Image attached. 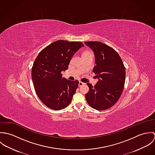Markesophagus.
I'll list each match as a JSON object with an SVG mask.
<instances>
[{"label":"esophagus","instance_id":"esophagus-1","mask_svg":"<svg viewBox=\"0 0 155 155\" xmlns=\"http://www.w3.org/2000/svg\"><path fill=\"white\" fill-rule=\"evenodd\" d=\"M85 84H84V83H83V82H79V87H82V85H84Z\"/></svg>","mask_w":155,"mask_h":155}]
</instances>
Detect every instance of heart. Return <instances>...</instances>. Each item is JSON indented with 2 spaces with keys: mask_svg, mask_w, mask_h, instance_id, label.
<instances>
[{
  "mask_svg": "<svg viewBox=\"0 0 155 155\" xmlns=\"http://www.w3.org/2000/svg\"><path fill=\"white\" fill-rule=\"evenodd\" d=\"M86 52H87V51H86Z\"/></svg>",
  "mask_w": 155,
  "mask_h": 155,
  "instance_id": "1",
  "label": "heart"
}]
</instances>
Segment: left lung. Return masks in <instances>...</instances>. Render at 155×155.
<instances>
[{
	"instance_id": "left-lung-1",
	"label": "left lung",
	"mask_w": 155,
	"mask_h": 155,
	"mask_svg": "<svg viewBox=\"0 0 155 155\" xmlns=\"http://www.w3.org/2000/svg\"><path fill=\"white\" fill-rule=\"evenodd\" d=\"M85 44L94 52L95 66L93 72L98 79L94 87L87 84L89 92L85 98L91 107L104 110L115 104L122 93L125 67L118 53L110 46L98 41L85 42Z\"/></svg>"
}]
</instances>
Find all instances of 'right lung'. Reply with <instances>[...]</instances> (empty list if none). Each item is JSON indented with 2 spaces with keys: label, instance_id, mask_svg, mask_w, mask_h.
Here are the masks:
<instances>
[{
  "label": "right lung",
  "instance_id": "1",
  "mask_svg": "<svg viewBox=\"0 0 155 155\" xmlns=\"http://www.w3.org/2000/svg\"><path fill=\"white\" fill-rule=\"evenodd\" d=\"M84 46L81 42L59 40L42 49L35 60L31 78L36 94L46 106L54 110L67 107L78 87V80L62 77L74 54Z\"/></svg>",
  "mask_w": 155,
  "mask_h": 155
}]
</instances>
